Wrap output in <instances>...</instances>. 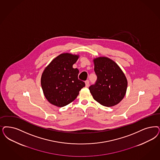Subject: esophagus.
Segmentation results:
<instances>
[{
	"label": "esophagus",
	"instance_id": "1",
	"mask_svg": "<svg viewBox=\"0 0 160 160\" xmlns=\"http://www.w3.org/2000/svg\"><path fill=\"white\" fill-rule=\"evenodd\" d=\"M85 83H86V87H88V86H89V81H88V80H87L85 82Z\"/></svg>",
	"mask_w": 160,
	"mask_h": 160
}]
</instances>
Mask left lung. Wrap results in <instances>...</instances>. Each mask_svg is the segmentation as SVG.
Here are the masks:
<instances>
[{"instance_id":"8db88e82","label":"left lung","mask_w":160,"mask_h":160,"mask_svg":"<svg viewBox=\"0 0 160 160\" xmlns=\"http://www.w3.org/2000/svg\"><path fill=\"white\" fill-rule=\"evenodd\" d=\"M97 80L89 90L94 99L103 106L110 107L119 103L127 92V78L115 62L107 57L94 60Z\"/></svg>"}]
</instances>
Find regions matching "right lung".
Returning a JSON list of instances; mask_svg holds the SVG:
<instances>
[{
  "label": "right lung",
  "mask_w": 160,
  "mask_h": 160,
  "mask_svg": "<svg viewBox=\"0 0 160 160\" xmlns=\"http://www.w3.org/2000/svg\"><path fill=\"white\" fill-rule=\"evenodd\" d=\"M78 56L68 53L57 56L45 68L41 77L45 97L52 105L63 107L76 99L85 83L78 78L79 71L72 68Z\"/></svg>",
  "instance_id": "right-lung-1"
}]
</instances>
